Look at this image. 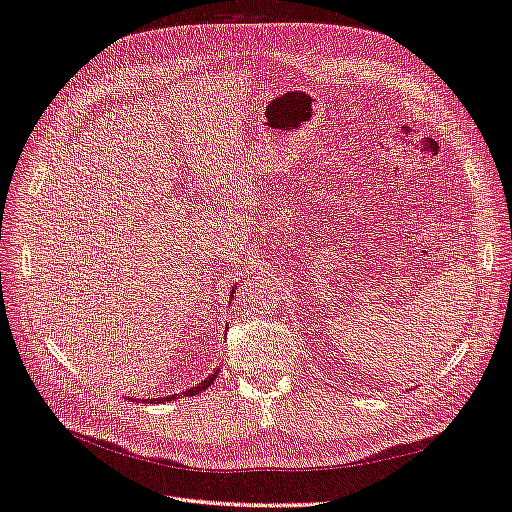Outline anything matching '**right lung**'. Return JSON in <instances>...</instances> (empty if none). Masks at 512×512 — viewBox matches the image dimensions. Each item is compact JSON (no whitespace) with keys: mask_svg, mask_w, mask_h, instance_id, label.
Returning <instances> with one entry per match:
<instances>
[{"mask_svg":"<svg viewBox=\"0 0 512 512\" xmlns=\"http://www.w3.org/2000/svg\"><path fill=\"white\" fill-rule=\"evenodd\" d=\"M234 293H237V288H232V295H230V301H232V297H234ZM217 372L219 370H215L213 372V375H209V377H206L202 383H198L196 385V388H189V390H185V392H181V394H170V396H165V398H157V403H163V400H176L178 396H196V394H200L202 390H206V388H209V385L217 379ZM133 400V398H131Z\"/></svg>","mask_w":512,"mask_h":512,"instance_id":"add662e5","label":"right lung"}]
</instances>
